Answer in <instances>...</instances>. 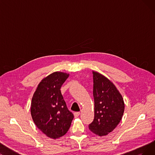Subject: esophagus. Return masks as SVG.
Returning <instances> with one entry per match:
<instances>
[{
    "label": "esophagus",
    "mask_w": 155,
    "mask_h": 155,
    "mask_svg": "<svg viewBox=\"0 0 155 155\" xmlns=\"http://www.w3.org/2000/svg\"><path fill=\"white\" fill-rule=\"evenodd\" d=\"M80 112H74L75 117H78L79 116V115H80Z\"/></svg>",
    "instance_id": "obj_1"
}]
</instances>
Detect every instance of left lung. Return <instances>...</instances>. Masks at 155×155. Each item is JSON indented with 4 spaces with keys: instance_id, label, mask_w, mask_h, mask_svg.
I'll list each match as a JSON object with an SVG mask.
<instances>
[{
    "instance_id": "1",
    "label": "left lung",
    "mask_w": 155,
    "mask_h": 155,
    "mask_svg": "<svg viewBox=\"0 0 155 155\" xmlns=\"http://www.w3.org/2000/svg\"><path fill=\"white\" fill-rule=\"evenodd\" d=\"M93 73L94 119L89 129L99 136H105L114 129L124 110L123 98L115 85L98 72Z\"/></svg>"
}]
</instances>
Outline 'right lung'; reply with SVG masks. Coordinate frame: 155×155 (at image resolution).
Here are the masks:
<instances>
[{
    "mask_svg": "<svg viewBox=\"0 0 155 155\" xmlns=\"http://www.w3.org/2000/svg\"><path fill=\"white\" fill-rule=\"evenodd\" d=\"M68 76L63 72L51 73L39 84L32 98L31 114L35 124L53 139L66 134L74 117L60 91Z\"/></svg>",
    "mask_w": 155,
    "mask_h": 155,
    "instance_id": "right-lung-1",
    "label": "right lung"
}]
</instances>
